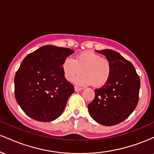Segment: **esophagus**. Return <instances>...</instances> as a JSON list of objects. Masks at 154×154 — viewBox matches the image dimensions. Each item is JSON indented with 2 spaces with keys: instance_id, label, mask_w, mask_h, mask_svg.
I'll list each match as a JSON object with an SVG mask.
<instances>
[{
  "instance_id": "obj_1",
  "label": "esophagus",
  "mask_w": 154,
  "mask_h": 154,
  "mask_svg": "<svg viewBox=\"0 0 154 154\" xmlns=\"http://www.w3.org/2000/svg\"><path fill=\"white\" fill-rule=\"evenodd\" d=\"M75 91H82V90H83V88L78 87V86H75Z\"/></svg>"
}]
</instances>
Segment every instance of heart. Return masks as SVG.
<instances>
[{
	"label": "heart",
	"instance_id": "1",
	"mask_svg": "<svg viewBox=\"0 0 154 154\" xmlns=\"http://www.w3.org/2000/svg\"><path fill=\"white\" fill-rule=\"evenodd\" d=\"M63 75L69 81L77 75L75 82L79 85L92 83L95 87H101L108 82L111 72L110 61L91 51H83L76 56L75 59L66 58L62 64Z\"/></svg>",
	"mask_w": 154,
	"mask_h": 154
}]
</instances>
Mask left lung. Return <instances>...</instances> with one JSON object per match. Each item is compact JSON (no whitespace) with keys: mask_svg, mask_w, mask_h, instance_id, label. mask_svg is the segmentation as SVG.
Wrapping results in <instances>:
<instances>
[{"mask_svg":"<svg viewBox=\"0 0 154 154\" xmlns=\"http://www.w3.org/2000/svg\"><path fill=\"white\" fill-rule=\"evenodd\" d=\"M110 61L111 72L103 87L95 89V98L88 104L90 115L105 126L116 125L126 119L138 103L140 77L130 61L115 51H96Z\"/></svg>","mask_w":154,"mask_h":154,"instance_id":"left-lung-1","label":"left lung"}]
</instances>
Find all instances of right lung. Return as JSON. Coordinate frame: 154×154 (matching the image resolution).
Instances as JSON below:
<instances>
[{"label":"right lung","instance_id":"obj_1","mask_svg":"<svg viewBox=\"0 0 154 154\" xmlns=\"http://www.w3.org/2000/svg\"><path fill=\"white\" fill-rule=\"evenodd\" d=\"M75 52L45 45L23 59L14 77V94L23 111L39 122L57 119L75 88L65 78L63 61Z\"/></svg>","mask_w":154,"mask_h":154}]
</instances>
